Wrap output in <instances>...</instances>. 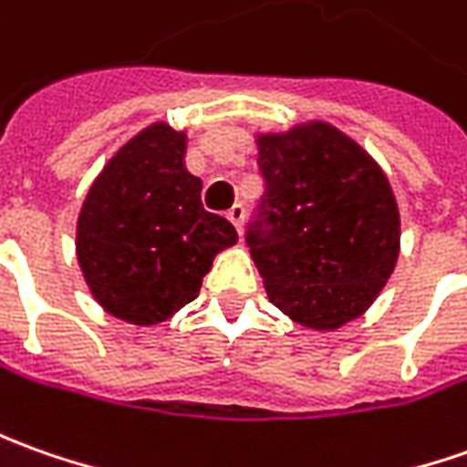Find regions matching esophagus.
Segmentation results:
<instances>
[{
	"label": "esophagus",
	"mask_w": 467,
	"mask_h": 467,
	"mask_svg": "<svg viewBox=\"0 0 467 467\" xmlns=\"http://www.w3.org/2000/svg\"><path fill=\"white\" fill-rule=\"evenodd\" d=\"M227 220L233 222L237 233H243V222H245V207H243V204H233V207L227 209Z\"/></svg>",
	"instance_id": "1"
}]
</instances>
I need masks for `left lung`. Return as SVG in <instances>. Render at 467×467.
I'll list each match as a JSON object with an SVG mask.
<instances>
[{
	"mask_svg": "<svg viewBox=\"0 0 467 467\" xmlns=\"http://www.w3.org/2000/svg\"><path fill=\"white\" fill-rule=\"evenodd\" d=\"M265 181L247 247L268 299L309 329H337L376 301L399 258L401 220L386 173L337 127L258 135Z\"/></svg>",
	"mask_w": 467,
	"mask_h": 467,
	"instance_id": "1",
	"label": "left lung"
}]
</instances>
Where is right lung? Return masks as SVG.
<instances>
[{"label": "right lung", "mask_w": 467, "mask_h": 467, "mask_svg": "<svg viewBox=\"0 0 467 467\" xmlns=\"http://www.w3.org/2000/svg\"><path fill=\"white\" fill-rule=\"evenodd\" d=\"M186 132L166 122L125 142L91 183L76 224V258L91 296L122 322L158 325L199 296L214 255L237 243L202 204L183 166Z\"/></svg>", "instance_id": "obj_1"}]
</instances>
